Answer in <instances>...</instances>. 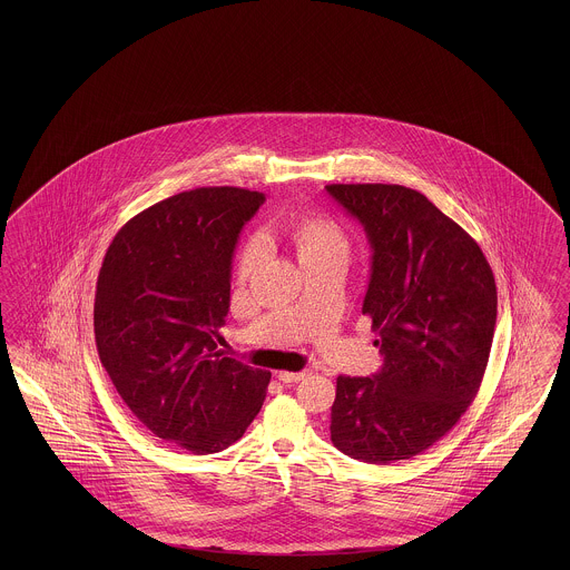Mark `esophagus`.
Returning a JSON list of instances; mask_svg holds the SVG:
<instances>
[{"label":"esophagus","mask_w":570,"mask_h":570,"mask_svg":"<svg viewBox=\"0 0 570 570\" xmlns=\"http://www.w3.org/2000/svg\"><path fill=\"white\" fill-rule=\"evenodd\" d=\"M277 379L282 380L284 384H294L307 379V372H277Z\"/></svg>","instance_id":"34e87169"}]
</instances>
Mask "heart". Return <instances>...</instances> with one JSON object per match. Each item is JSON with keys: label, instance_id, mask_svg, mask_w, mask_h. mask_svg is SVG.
I'll list each match as a JSON object with an SVG mask.
<instances>
[{"label": "heart", "instance_id": "heart-1", "mask_svg": "<svg viewBox=\"0 0 570 570\" xmlns=\"http://www.w3.org/2000/svg\"><path fill=\"white\" fill-rule=\"evenodd\" d=\"M279 238L286 242L303 267L326 259L346 261L348 238L336 222L322 215H298L279 227ZM259 244L246 242L238 253V276L248 277L259 267Z\"/></svg>", "mask_w": 570, "mask_h": 570}]
</instances>
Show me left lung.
Returning a JSON list of instances; mask_svg holds the SVG:
<instances>
[{
    "label": "left lung",
    "mask_w": 570,
    "mask_h": 570,
    "mask_svg": "<svg viewBox=\"0 0 570 570\" xmlns=\"http://www.w3.org/2000/svg\"><path fill=\"white\" fill-rule=\"evenodd\" d=\"M372 248L363 313L379 332L374 376H338L334 448L367 464L410 460L466 414L489 362L498 288L483 250L420 191L332 184Z\"/></svg>",
    "instance_id": "obj_1"
}]
</instances>
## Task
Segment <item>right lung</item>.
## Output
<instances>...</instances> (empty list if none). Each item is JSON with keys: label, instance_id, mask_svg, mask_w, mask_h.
Returning a JSON list of instances; mask_svg holds the SVG:
<instances>
[{"label": "right lung", "instance_id": "1", "mask_svg": "<svg viewBox=\"0 0 570 570\" xmlns=\"http://www.w3.org/2000/svg\"><path fill=\"white\" fill-rule=\"evenodd\" d=\"M263 200L229 186L175 194L122 225L98 276L104 370L148 431L194 455L236 443L272 379L217 346L242 225Z\"/></svg>", "mask_w": 570, "mask_h": 570}]
</instances>
